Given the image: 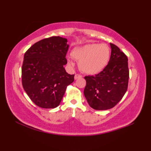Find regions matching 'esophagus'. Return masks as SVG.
Wrapping results in <instances>:
<instances>
[{
  "label": "esophagus",
  "mask_w": 151,
  "mask_h": 151,
  "mask_svg": "<svg viewBox=\"0 0 151 151\" xmlns=\"http://www.w3.org/2000/svg\"><path fill=\"white\" fill-rule=\"evenodd\" d=\"M82 77V76L81 75H78V74H76L75 75V79H78V78H80Z\"/></svg>",
  "instance_id": "esophagus-1"
}]
</instances>
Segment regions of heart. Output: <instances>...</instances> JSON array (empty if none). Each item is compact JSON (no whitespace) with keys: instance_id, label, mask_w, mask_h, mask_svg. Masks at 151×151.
Instances as JSON below:
<instances>
[{"instance_id":"heart-1","label":"heart","mask_w":151,"mask_h":151,"mask_svg":"<svg viewBox=\"0 0 151 151\" xmlns=\"http://www.w3.org/2000/svg\"><path fill=\"white\" fill-rule=\"evenodd\" d=\"M72 57L79 61V68L87 75H95L103 70L109 63L110 49L104 44L88 43L76 47L71 52ZM70 65H73L68 60Z\"/></svg>"}]
</instances>
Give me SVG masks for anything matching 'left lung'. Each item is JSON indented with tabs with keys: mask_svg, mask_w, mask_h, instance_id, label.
I'll use <instances>...</instances> for the list:
<instances>
[{
	"mask_svg": "<svg viewBox=\"0 0 151 151\" xmlns=\"http://www.w3.org/2000/svg\"><path fill=\"white\" fill-rule=\"evenodd\" d=\"M111 55L108 65L95 75L86 76L84 94L91 108H113L126 93L129 78L128 58L115 45L110 43Z\"/></svg>",
	"mask_w": 151,
	"mask_h": 151,
	"instance_id": "1",
	"label": "left lung"
}]
</instances>
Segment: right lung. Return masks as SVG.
I'll return each instance as SVG.
<instances>
[{"label":"right lung","instance_id":"right-lung-1","mask_svg":"<svg viewBox=\"0 0 151 151\" xmlns=\"http://www.w3.org/2000/svg\"><path fill=\"white\" fill-rule=\"evenodd\" d=\"M60 37L46 38L27 50L22 66V85L33 103L43 109L59 105L66 87L75 75L66 72L64 65L68 45Z\"/></svg>","mask_w":151,"mask_h":151}]
</instances>
